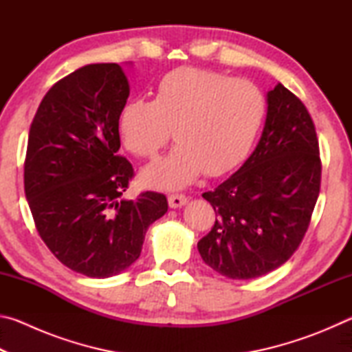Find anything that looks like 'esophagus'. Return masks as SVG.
<instances>
[{"mask_svg":"<svg viewBox=\"0 0 352 352\" xmlns=\"http://www.w3.org/2000/svg\"><path fill=\"white\" fill-rule=\"evenodd\" d=\"M169 206L170 208H182L183 205H186L188 197L184 194H172L169 195Z\"/></svg>","mask_w":352,"mask_h":352,"instance_id":"obj_1","label":"esophagus"}]
</instances>
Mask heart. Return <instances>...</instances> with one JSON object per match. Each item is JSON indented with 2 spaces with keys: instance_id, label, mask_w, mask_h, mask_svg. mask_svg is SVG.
Returning <instances> with one entry per match:
<instances>
[{
  "instance_id": "heart-1",
  "label": "heart",
  "mask_w": 352,
  "mask_h": 352,
  "mask_svg": "<svg viewBox=\"0 0 352 352\" xmlns=\"http://www.w3.org/2000/svg\"><path fill=\"white\" fill-rule=\"evenodd\" d=\"M267 116V99L253 82L205 68H178L158 80L153 99L122 105L118 130L135 157L152 160L177 141L168 157L142 172L148 186L178 189L201 172L219 177L252 151Z\"/></svg>"
}]
</instances>
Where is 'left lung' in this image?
Here are the masks:
<instances>
[{
    "label": "left lung",
    "instance_id": "8db88e82",
    "mask_svg": "<svg viewBox=\"0 0 352 352\" xmlns=\"http://www.w3.org/2000/svg\"><path fill=\"white\" fill-rule=\"evenodd\" d=\"M265 127L242 168L201 194L216 211L197 243L205 264L231 279L281 267L311 223L321 183L317 132L306 105L281 83L267 94Z\"/></svg>",
    "mask_w": 352,
    "mask_h": 352
}]
</instances>
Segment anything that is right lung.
<instances>
[{"mask_svg":"<svg viewBox=\"0 0 352 352\" xmlns=\"http://www.w3.org/2000/svg\"><path fill=\"white\" fill-rule=\"evenodd\" d=\"M130 94L118 63H93L45 94L29 130L25 192L51 253L90 278H109L140 258L148 225L168 199L146 190L122 199L135 172L118 153V116Z\"/></svg>","mask_w":352,"mask_h":352,"instance_id":"right-lung-1","label":"right lung"}]
</instances>
